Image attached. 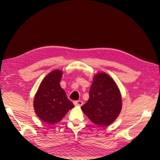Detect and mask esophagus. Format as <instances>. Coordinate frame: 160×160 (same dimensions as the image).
I'll list each match as a JSON object with an SVG mask.
<instances>
[{
  "label": "esophagus",
  "instance_id": "obj_1",
  "mask_svg": "<svg viewBox=\"0 0 160 160\" xmlns=\"http://www.w3.org/2000/svg\"><path fill=\"white\" fill-rule=\"evenodd\" d=\"M73 104H74V105H76V106H82L83 102L82 101H80V100L74 101L73 102Z\"/></svg>",
  "mask_w": 160,
  "mask_h": 160
}]
</instances>
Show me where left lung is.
<instances>
[{
  "label": "left lung",
  "mask_w": 160,
  "mask_h": 160,
  "mask_svg": "<svg viewBox=\"0 0 160 160\" xmlns=\"http://www.w3.org/2000/svg\"><path fill=\"white\" fill-rule=\"evenodd\" d=\"M120 91L108 74L100 72L93 78L89 90V98L81 107L95 124L105 127L115 120L122 109Z\"/></svg>",
  "instance_id": "obj_1"
}]
</instances>
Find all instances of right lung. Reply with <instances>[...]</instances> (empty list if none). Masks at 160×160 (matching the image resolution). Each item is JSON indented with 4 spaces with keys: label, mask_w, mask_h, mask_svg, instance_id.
<instances>
[{
    "label": "right lung",
    "mask_w": 160,
    "mask_h": 160,
    "mask_svg": "<svg viewBox=\"0 0 160 160\" xmlns=\"http://www.w3.org/2000/svg\"><path fill=\"white\" fill-rule=\"evenodd\" d=\"M62 71L56 69L50 72L40 84L33 100L35 113L40 120L49 124L62 120L73 104L68 99L60 87Z\"/></svg>",
    "instance_id": "1"
}]
</instances>
